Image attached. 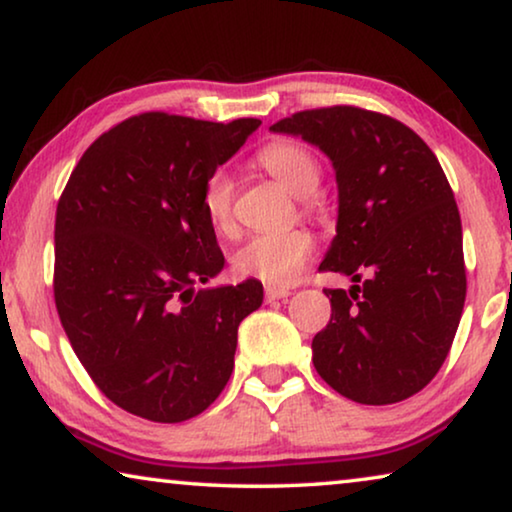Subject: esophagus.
I'll return each instance as SVG.
<instances>
[{
  "mask_svg": "<svg viewBox=\"0 0 512 512\" xmlns=\"http://www.w3.org/2000/svg\"><path fill=\"white\" fill-rule=\"evenodd\" d=\"M291 295V291H286V288H277V286H265V300L274 302V300H284Z\"/></svg>",
  "mask_w": 512,
  "mask_h": 512,
  "instance_id": "34e87169",
  "label": "esophagus"
}]
</instances>
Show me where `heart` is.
Instances as JSON below:
<instances>
[{
	"instance_id": "heart-1",
	"label": "heart",
	"mask_w": 512,
	"mask_h": 512,
	"mask_svg": "<svg viewBox=\"0 0 512 512\" xmlns=\"http://www.w3.org/2000/svg\"><path fill=\"white\" fill-rule=\"evenodd\" d=\"M256 164L302 196L305 210L314 212V191L321 184V164L302 143L272 140L256 152ZM201 210L217 233L233 228V180L224 170H212L201 189ZM314 254V238L307 231L258 233L242 244L231 258L233 272L270 286H286L298 277Z\"/></svg>"
}]
</instances>
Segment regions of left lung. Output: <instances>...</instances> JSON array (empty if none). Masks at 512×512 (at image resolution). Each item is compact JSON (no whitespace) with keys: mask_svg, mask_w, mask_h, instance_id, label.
<instances>
[{"mask_svg":"<svg viewBox=\"0 0 512 512\" xmlns=\"http://www.w3.org/2000/svg\"><path fill=\"white\" fill-rule=\"evenodd\" d=\"M270 129L316 145L337 175V235L318 270L355 284L323 291L318 376L358 404L409 399L441 369L466 298L462 219L439 159L395 117L355 106L300 110Z\"/></svg>","mask_w":512,"mask_h":512,"instance_id":"obj_1","label":"left lung"}]
</instances>
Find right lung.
<instances>
[{
	"instance_id": "obj_1",
	"label": "right lung",
	"mask_w": 512,
	"mask_h": 512,
	"mask_svg": "<svg viewBox=\"0 0 512 512\" xmlns=\"http://www.w3.org/2000/svg\"><path fill=\"white\" fill-rule=\"evenodd\" d=\"M258 124L133 115L87 147L59 196V321L96 388L133 416L189 420L231 379L263 284L196 291L224 268L201 189Z\"/></svg>"
}]
</instances>
